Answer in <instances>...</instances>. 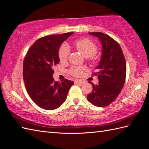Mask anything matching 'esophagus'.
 Wrapping results in <instances>:
<instances>
[{"label":"esophagus","instance_id":"34e87169","mask_svg":"<svg viewBox=\"0 0 149 149\" xmlns=\"http://www.w3.org/2000/svg\"><path fill=\"white\" fill-rule=\"evenodd\" d=\"M84 81H83L82 80H75V84H84Z\"/></svg>","mask_w":149,"mask_h":149}]
</instances>
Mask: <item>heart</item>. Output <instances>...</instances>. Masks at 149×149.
<instances>
[{
	"label": "heart",
	"mask_w": 149,
	"mask_h": 149,
	"mask_svg": "<svg viewBox=\"0 0 149 149\" xmlns=\"http://www.w3.org/2000/svg\"><path fill=\"white\" fill-rule=\"evenodd\" d=\"M75 46L77 49L85 58H91L95 56L98 51V47L91 40L87 39L78 40L75 42ZM69 53H70V51H69L68 46L66 45H63L60 48L58 53V56L60 61H63L66 60L68 57ZM84 70V67H74L71 68L69 72L71 75L75 76V77H79L82 75Z\"/></svg>",
	"instance_id": "heart-1"
}]
</instances>
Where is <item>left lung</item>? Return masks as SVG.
<instances>
[{"label":"left lung","mask_w":149,"mask_h":149,"mask_svg":"<svg viewBox=\"0 0 149 149\" xmlns=\"http://www.w3.org/2000/svg\"><path fill=\"white\" fill-rule=\"evenodd\" d=\"M98 37L102 46V56L95 75L99 82L93 86L91 93L87 99L93 105L103 107L110 104L121 91L126 75V65L123 52L119 44L112 37L102 32H89Z\"/></svg>","instance_id":"8db88e82"}]
</instances>
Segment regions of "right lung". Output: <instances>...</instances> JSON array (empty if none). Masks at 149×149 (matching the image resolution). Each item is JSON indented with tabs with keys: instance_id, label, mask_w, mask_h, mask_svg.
<instances>
[{
	"instance_id": "obj_1",
	"label": "right lung",
	"mask_w": 149,
	"mask_h": 149,
	"mask_svg": "<svg viewBox=\"0 0 149 149\" xmlns=\"http://www.w3.org/2000/svg\"><path fill=\"white\" fill-rule=\"evenodd\" d=\"M74 32L51 35L36 40L28 51L23 62V75L30 97L40 108L58 109L65 102L69 89L74 84L63 79L55 82L53 67L59 63V49Z\"/></svg>"
}]
</instances>
